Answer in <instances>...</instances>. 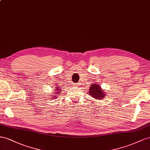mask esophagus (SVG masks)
<instances>
[{
	"label": "esophagus",
	"instance_id": "1",
	"mask_svg": "<svg viewBox=\"0 0 150 150\" xmlns=\"http://www.w3.org/2000/svg\"><path fill=\"white\" fill-rule=\"evenodd\" d=\"M75 86H78L79 85H80V83H75Z\"/></svg>",
	"mask_w": 150,
	"mask_h": 150
}]
</instances>
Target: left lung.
<instances>
[{
  "mask_svg": "<svg viewBox=\"0 0 150 150\" xmlns=\"http://www.w3.org/2000/svg\"><path fill=\"white\" fill-rule=\"evenodd\" d=\"M89 95L97 100L103 99L106 96L104 89H102L99 84L91 83L89 88Z\"/></svg>",
  "mask_w": 150,
  "mask_h": 150,
  "instance_id": "1",
  "label": "left lung"
}]
</instances>
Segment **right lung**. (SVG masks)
Returning a JSON list of instances; mask_svg holds the SVG:
<instances>
[{"mask_svg":"<svg viewBox=\"0 0 150 150\" xmlns=\"http://www.w3.org/2000/svg\"><path fill=\"white\" fill-rule=\"evenodd\" d=\"M54 87L55 88H54V89L53 90V91H54V92H54V94L53 93V96H52V97H51V98H53H53H57L58 95H59V93H60V92L62 91L60 87L58 86V85H55Z\"/></svg>","mask_w":150,"mask_h":150,"instance_id":"add662e5","label":"right lung"}]
</instances>
